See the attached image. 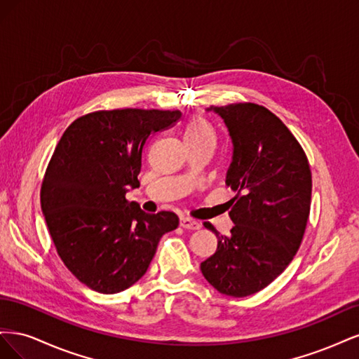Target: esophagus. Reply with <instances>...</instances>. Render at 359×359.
<instances>
[{"label":"esophagus","mask_w":359,"mask_h":359,"mask_svg":"<svg viewBox=\"0 0 359 359\" xmlns=\"http://www.w3.org/2000/svg\"><path fill=\"white\" fill-rule=\"evenodd\" d=\"M180 226L182 227V229H187V231H199L201 229L199 222L187 219V217H182V219L180 220Z\"/></svg>","instance_id":"34e87169"}]
</instances>
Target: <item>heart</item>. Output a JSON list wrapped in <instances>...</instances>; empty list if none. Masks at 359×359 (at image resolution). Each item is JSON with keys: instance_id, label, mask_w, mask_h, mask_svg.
<instances>
[{"instance_id": "heart-1", "label": "heart", "mask_w": 359, "mask_h": 359, "mask_svg": "<svg viewBox=\"0 0 359 359\" xmlns=\"http://www.w3.org/2000/svg\"><path fill=\"white\" fill-rule=\"evenodd\" d=\"M215 130L208 119L203 116H193L184 130V140L186 145L214 144L215 145Z\"/></svg>"}]
</instances>
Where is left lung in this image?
<instances>
[{
  "mask_svg": "<svg viewBox=\"0 0 359 359\" xmlns=\"http://www.w3.org/2000/svg\"><path fill=\"white\" fill-rule=\"evenodd\" d=\"M232 140L226 186L235 226L217 236V252L201 264L206 281L224 295L243 298L266 287L292 262L301 244L311 201V172L289 128L253 103L210 106Z\"/></svg>",
  "mask_w": 359,
  "mask_h": 359,
  "instance_id": "8db88e82",
  "label": "left lung"
}]
</instances>
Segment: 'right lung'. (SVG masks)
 <instances>
[{"label": "right lung", "mask_w": 359, "mask_h": 359, "mask_svg": "<svg viewBox=\"0 0 359 359\" xmlns=\"http://www.w3.org/2000/svg\"><path fill=\"white\" fill-rule=\"evenodd\" d=\"M180 118V111H100L61 136L43 180L41 211L64 265L90 289L118 293L135 285L160 238L178 227L177 214H147L126 193L140 186L149 137Z\"/></svg>", "instance_id": "1"}]
</instances>
